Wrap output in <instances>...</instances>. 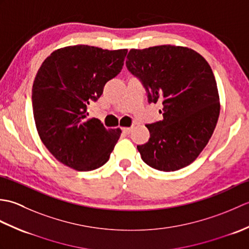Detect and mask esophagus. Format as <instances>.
I'll return each mask as SVG.
<instances>
[{
  "label": "esophagus",
  "mask_w": 249,
  "mask_h": 249,
  "mask_svg": "<svg viewBox=\"0 0 249 249\" xmlns=\"http://www.w3.org/2000/svg\"><path fill=\"white\" fill-rule=\"evenodd\" d=\"M131 129H133V127H125V128H123L122 130H123V133H124L125 135H129Z\"/></svg>",
  "instance_id": "esophagus-1"
}]
</instances>
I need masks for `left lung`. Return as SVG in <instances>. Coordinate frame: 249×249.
<instances>
[{"label":"left lung","mask_w":249,"mask_h":249,"mask_svg":"<svg viewBox=\"0 0 249 249\" xmlns=\"http://www.w3.org/2000/svg\"><path fill=\"white\" fill-rule=\"evenodd\" d=\"M126 67L143 84L147 102L162 105L163 119L145 125L150 139L137 145L142 160L166 172L190 165L208 144L219 116L209 63L193 49L162 45L131 49Z\"/></svg>","instance_id":"left-lung-1"}]
</instances>
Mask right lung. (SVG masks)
I'll return each instance as SVG.
<instances>
[{
    "label": "right lung",
    "instance_id": "1",
    "mask_svg": "<svg viewBox=\"0 0 249 249\" xmlns=\"http://www.w3.org/2000/svg\"><path fill=\"white\" fill-rule=\"evenodd\" d=\"M126 54L127 49L70 46L52 52L37 71L32 89L36 128L45 146L65 166L91 171L109 160L122 131L87 119V107L118 76Z\"/></svg>",
    "mask_w": 249,
    "mask_h": 249
}]
</instances>
